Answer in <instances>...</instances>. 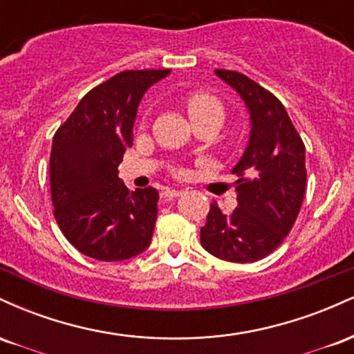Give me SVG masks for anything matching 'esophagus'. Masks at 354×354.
Returning a JSON list of instances; mask_svg holds the SVG:
<instances>
[{
  "label": "esophagus",
  "instance_id": "esophagus-1",
  "mask_svg": "<svg viewBox=\"0 0 354 354\" xmlns=\"http://www.w3.org/2000/svg\"><path fill=\"white\" fill-rule=\"evenodd\" d=\"M183 191L181 189H173V188H165L163 191H161V198L163 200H174V198L181 196Z\"/></svg>",
  "mask_w": 354,
  "mask_h": 354
}]
</instances>
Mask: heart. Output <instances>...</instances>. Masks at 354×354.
I'll return each mask as SVG.
<instances>
[{
	"mask_svg": "<svg viewBox=\"0 0 354 354\" xmlns=\"http://www.w3.org/2000/svg\"><path fill=\"white\" fill-rule=\"evenodd\" d=\"M186 111L193 121L196 123H209L219 129L226 120V108L216 96L209 93H193L185 101Z\"/></svg>",
	"mask_w": 354,
	"mask_h": 354,
	"instance_id": "heart-1",
	"label": "heart"
}]
</instances>
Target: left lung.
Instances as JSON below:
<instances>
[{"instance_id":"8db88e82","label":"left lung","mask_w":354,"mask_h":354,"mask_svg":"<svg viewBox=\"0 0 354 354\" xmlns=\"http://www.w3.org/2000/svg\"><path fill=\"white\" fill-rule=\"evenodd\" d=\"M245 101L250 111V141L236 174L238 206L231 214L211 203L201 246L233 263H253L283 243L293 228L306 188L301 136L283 103L268 89L238 71L214 70Z\"/></svg>"}]
</instances>
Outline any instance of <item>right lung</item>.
<instances>
[{"instance_id":"obj_1","label":"right lung","mask_w":354,"mask_h":354,"mask_svg":"<svg viewBox=\"0 0 354 354\" xmlns=\"http://www.w3.org/2000/svg\"><path fill=\"white\" fill-rule=\"evenodd\" d=\"M169 70L121 71L83 96L53 138L51 201L59 230L76 250L100 261H123L149 246L158 191H129L118 178L133 146L138 104Z\"/></svg>"}]
</instances>
